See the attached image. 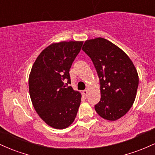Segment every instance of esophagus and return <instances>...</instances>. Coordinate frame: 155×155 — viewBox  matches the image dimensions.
I'll use <instances>...</instances> for the list:
<instances>
[{
	"label": "esophagus",
	"mask_w": 155,
	"mask_h": 155,
	"mask_svg": "<svg viewBox=\"0 0 155 155\" xmlns=\"http://www.w3.org/2000/svg\"><path fill=\"white\" fill-rule=\"evenodd\" d=\"M82 93H83V95H84L87 96V94H88V91H87V90H83V91H82Z\"/></svg>",
	"instance_id": "34e87169"
}]
</instances>
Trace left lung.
<instances>
[{
	"instance_id": "left-lung-1",
	"label": "left lung",
	"mask_w": 155,
	"mask_h": 155,
	"mask_svg": "<svg viewBox=\"0 0 155 155\" xmlns=\"http://www.w3.org/2000/svg\"><path fill=\"white\" fill-rule=\"evenodd\" d=\"M82 50L92 60L100 80L101 100L96 112L105 120L123 117L136 99L138 76L133 62L120 48L103 38L87 40Z\"/></svg>"
}]
</instances>
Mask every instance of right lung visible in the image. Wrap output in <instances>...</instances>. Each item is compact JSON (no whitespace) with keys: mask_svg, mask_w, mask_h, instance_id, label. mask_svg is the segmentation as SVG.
Instances as JSON below:
<instances>
[{"mask_svg":"<svg viewBox=\"0 0 155 155\" xmlns=\"http://www.w3.org/2000/svg\"><path fill=\"white\" fill-rule=\"evenodd\" d=\"M82 44L73 41L51 44L41 52L31 68L32 104L39 117L54 128H66L77 114L81 93L68 84H71L70 68Z\"/></svg>","mask_w":155,"mask_h":155,"instance_id":"right-lung-1","label":"right lung"}]
</instances>
